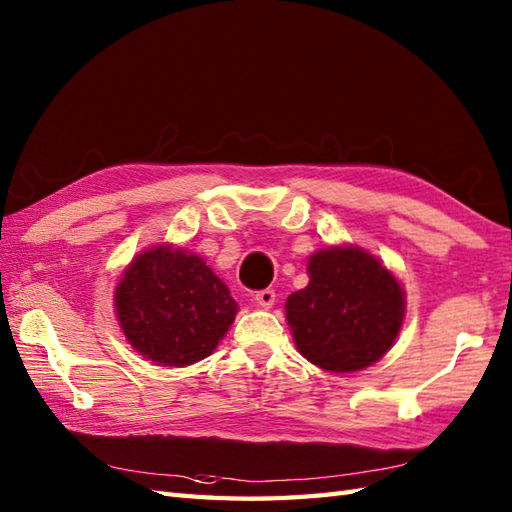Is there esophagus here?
<instances>
[{"instance_id": "34e87169", "label": "esophagus", "mask_w": 512, "mask_h": 512, "mask_svg": "<svg viewBox=\"0 0 512 512\" xmlns=\"http://www.w3.org/2000/svg\"><path fill=\"white\" fill-rule=\"evenodd\" d=\"M275 290H259L257 292V295H255V303H257V306L259 308H264V310H270V308H273L275 306Z\"/></svg>"}]
</instances>
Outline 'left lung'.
<instances>
[{
  "mask_svg": "<svg viewBox=\"0 0 512 512\" xmlns=\"http://www.w3.org/2000/svg\"><path fill=\"white\" fill-rule=\"evenodd\" d=\"M308 286L286 299V321L303 358L350 374L380 361L398 339L407 301L396 275L354 244L308 259Z\"/></svg>",
  "mask_w": 512,
  "mask_h": 512,
  "instance_id": "1",
  "label": "left lung"
}]
</instances>
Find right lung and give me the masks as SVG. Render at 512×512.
I'll return each mask as SVG.
<instances>
[{"label": "right lung", "mask_w": 512, "mask_h": 512, "mask_svg": "<svg viewBox=\"0 0 512 512\" xmlns=\"http://www.w3.org/2000/svg\"><path fill=\"white\" fill-rule=\"evenodd\" d=\"M114 310L127 343L145 361L187 367L213 354L239 308L200 255L165 242L127 264Z\"/></svg>", "instance_id": "1"}]
</instances>
